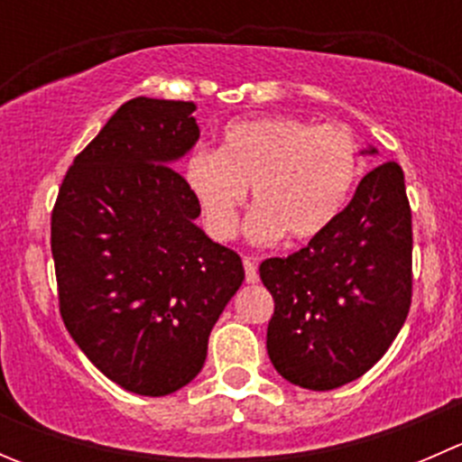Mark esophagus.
Returning a JSON list of instances; mask_svg holds the SVG:
<instances>
[{"instance_id": "esophagus-1", "label": "esophagus", "mask_w": 462, "mask_h": 462, "mask_svg": "<svg viewBox=\"0 0 462 462\" xmlns=\"http://www.w3.org/2000/svg\"><path fill=\"white\" fill-rule=\"evenodd\" d=\"M244 268H245V282H248V283H257L259 282V274H257V265H254V261L245 257L244 259Z\"/></svg>"}]
</instances>
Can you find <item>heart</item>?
<instances>
[{
  "mask_svg": "<svg viewBox=\"0 0 462 462\" xmlns=\"http://www.w3.org/2000/svg\"><path fill=\"white\" fill-rule=\"evenodd\" d=\"M360 161V143L342 125L274 116L230 125L218 149L194 147L183 179L217 241L236 235L253 188L257 208L248 235L270 245L283 235L292 241L321 235L351 197Z\"/></svg>",
  "mask_w": 462,
  "mask_h": 462,
  "instance_id": "b5f03b06",
  "label": "heart"
}]
</instances>
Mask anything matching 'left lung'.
<instances>
[{
    "instance_id": "8db88e82",
    "label": "left lung",
    "mask_w": 462,
    "mask_h": 462,
    "mask_svg": "<svg viewBox=\"0 0 462 462\" xmlns=\"http://www.w3.org/2000/svg\"><path fill=\"white\" fill-rule=\"evenodd\" d=\"M411 248L404 174L391 161L306 248L265 259L259 274L274 300L265 346L277 374L310 391L365 375L407 319Z\"/></svg>"
}]
</instances>
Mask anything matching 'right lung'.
I'll list each match as a JSON object with an SVG mask.
<instances>
[{"instance_id": "add662e5", "label": "right lung", "mask_w": 462, "mask_h": 462, "mask_svg": "<svg viewBox=\"0 0 462 462\" xmlns=\"http://www.w3.org/2000/svg\"><path fill=\"white\" fill-rule=\"evenodd\" d=\"M197 105L134 97L69 167L51 214L60 315L82 353L138 395L192 382L209 330L244 282L174 171L199 141Z\"/></svg>"}]
</instances>
